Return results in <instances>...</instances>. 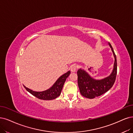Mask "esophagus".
Masks as SVG:
<instances>
[{"mask_svg":"<svg viewBox=\"0 0 133 133\" xmlns=\"http://www.w3.org/2000/svg\"><path fill=\"white\" fill-rule=\"evenodd\" d=\"M77 68V67L76 65H72V66H71L70 67V69H71V71L72 72H76V70Z\"/></svg>","mask_w":133,"mask_h":133,"instance_id":"1","label":"esophagus"}]
</instances>
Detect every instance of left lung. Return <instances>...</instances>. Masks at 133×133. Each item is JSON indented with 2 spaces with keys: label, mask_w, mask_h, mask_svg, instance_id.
Returning <instances> with one entry per match:
<instances>
[{
  "label": "left lung",
  "mask_w": 133,
  "mask_h": 133,
  "mask_svg": "<svg viewBox=\"0 0 133 133\" xmlns=\"http://www.w3.org/2000/svg\"><path fill=\"white\" fill-rule=\"evenodd\" d=\"M115 57V62L112 72L110 76L101 79H95L91 77L85 70L80 68L77 71L78 84L81 94L88 99H94L109 90L114 84L117 72V58L114 49L109 43Z\"/></svg>",
  "instance_id": "left-lung-1"
}]
</instances>
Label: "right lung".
Instances as JSON below:
<instances>
[{"instance_id": "obj_1", "label": "right lung", "mask_w": 133, "mask_h": 133, "mask_svg": "<svg viewBox=\"0 0 133 133\" xmlns=\"http://www.w3.org/2000/svg\"><path fill=\"white\" fill-rule=\"evenodd\" d=\"M70 73L71 71H68L65 74L59 77L51 87L43 91H35L29 89L24 85L23 87L27 91L39 99L44 100H51L56 99L58 96L60 95L64 83L66 80V78L70 76Z\"/></svg>"}]
</instances>
